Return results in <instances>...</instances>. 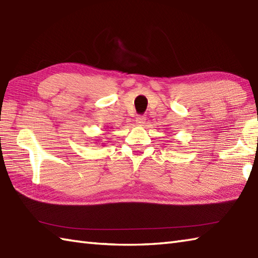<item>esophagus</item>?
I'll list each match as a JSON object with an SVG mask.
<instances>
[{
  "label": "esophagus",
  "instance_id": "esophagus-1",
  "mask_svg": "<svg viewBox=\"0 0 258 258\" xmlns=\"http://www.w3.org/2000/svg\"><path fill=\"white\" fill-rule=\"evenodd\" d=\"M146 122V117L145 116H138L136 117V124L140 126H143Z\"/></svg>",
  "mask_w": 258,
  "mask_h": 258
}]
</instances>
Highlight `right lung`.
<instances>
[{
  "mask_svg": "<svg viewBox=\"0 0 258 258\" xmlns=\"http://www.w3.org/2000/svg\"><path fill=\"white\" fill-rule=\"evenodd\" d=\"M102 144H104V143H102Z\"/></svg>",
  "mask_w": 258,
  "mask_h": 258,
  "instance_id": "right-lung-1",
  "label": "right lung"
}]
</instances>
